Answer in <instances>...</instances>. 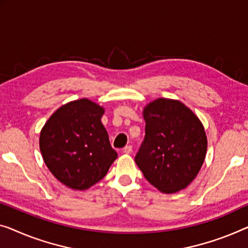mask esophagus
Wrapping results in <instances>:
<instances>
[{"mask_svg": "<svg viewBox=\"0 0 248 248\" xmlns=\"http://www.w3.org/2000/svg\"><path fill=\"white\" fill-rule=\"evenodd\" d=\"M123 153L124 154H127V155L131 154L132 153V147L131 146H125L124 149H123Z\"/></svg>", "mask_w": 248, "mask_h": 248, "instance_id": "esophagus-1", "label": "esophagus"}]
</instances>
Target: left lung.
I'll return each mask as SVG.
<instances>
[{"mask_svg":"<svg viewBox=\"0 0 248 248\" xmlns=\"http://www.w3.org/2000/svg\"><path fill=\"white\" fill-rule=\"evenodd\" d=\"M145 139L135 160L145 178L161 193L184 189L205 160L207 138L195 113L180 101L157 99L143 110Z\"/></svg>","mask_w":248,"mask_h":248,"instance_id":"8db88e82","label":"left lung"}]
</instances>
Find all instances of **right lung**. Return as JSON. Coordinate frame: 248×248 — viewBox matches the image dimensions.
I'll return each mask as SVG.
<instances>
[{"mask_svg":"<svg viewBox=\"0 0 248 248\" xmlns=\"http://www.w3.org/2000/svg\"><path fill=\"white\" fill-rule=\"evenodd\" d=\"M103 108L88 99L66 103L44 124L40 150L62 184L84 190L107 175L118 154L101 124Z\"/></svg>","mask_w":248,"mask_h":248,"instance_id":"right-lung-1","label":"right lung"}]
</instances>
